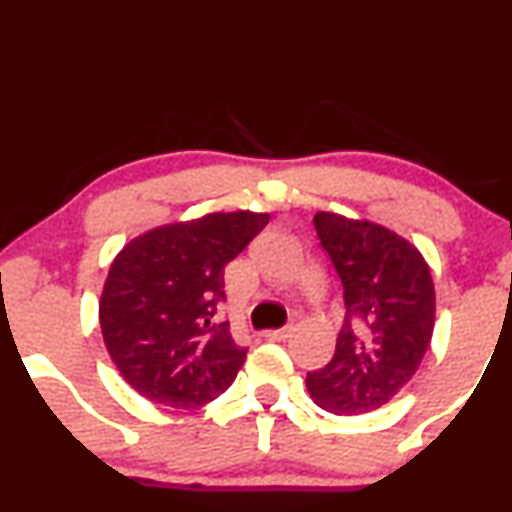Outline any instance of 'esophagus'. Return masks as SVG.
<instances>
[{
  "label": "esophagus",
  "mask_w": 512,
  "mask_h": 512,
  "mask_svg": "<svg viewBox=\"0 0 512 512\" xmlns=\"http://www.w3.org/2000/svg\"><path fill=\"white\" fill-rule=\"evenodd\" d=\"M293 336V326H283V329H272L264 331V338L267 341H286V338Z\"/></svg>",
  "instance_id": "esophagus-1"
}]
</instances>
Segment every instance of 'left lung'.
Segmentation results:
<instances>
[{
	"label": "left lung",
	"instance_id": "1",
	"mask_svg": "<svg viewBox=\"0 0 512 512\" xmlns=\"http://www.w3.org/2000/svg\"><path fill=\"white\" fill-rule=\"evenodd\" d=\"M315 229L343 283L346 322L307 391L334 415L386 405L415 377L434 334L436 295L422 252L386 226L317 212Z\"/></svg>",
	"mask_w": 512,
	"mask_h": 512
}]
</instances>
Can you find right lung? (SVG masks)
<instances>
[{
    "label": "right lung",
    "instance_id": "obj_1",
    "mask_svg": "<svg viewBox=\"0 0 512 512\" xmlns=\"http://www.w3.org/2000/svg\"><path fill=\"white\" fill-rule=\"evenodd\" d=\"M267 221V212H212L140 233L114 257L100 298L102 338L126 384L150 403L200 408L233 384L248 348L212 317L224 267Z\"/></svg>",
    "mask_w": 512,
    "mask_h": 512
}]
</instances>
